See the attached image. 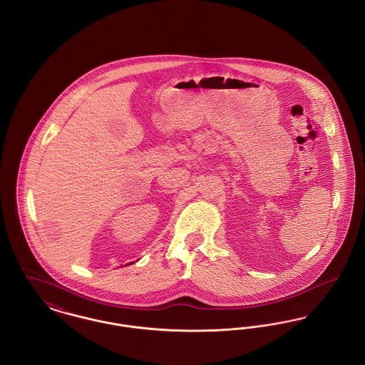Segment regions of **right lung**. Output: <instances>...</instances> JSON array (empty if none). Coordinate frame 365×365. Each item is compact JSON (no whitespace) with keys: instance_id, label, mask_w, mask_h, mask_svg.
Masks as SVG:
<instances>
[{"instance_id":"add662e5","label":"right lung","mask_w":365,"mask_h":365,"mask_svg":"<svg viewBox=\"0 0 365 365\" xmlns=\"http://www.w3.org/2000/svg\"><path fill=\"white\" fill-rule=\"evenodd\" d=\"M130 264H134V261H133V262H128V264H125V265H130Z\"/></svg>"}]
</instances>
